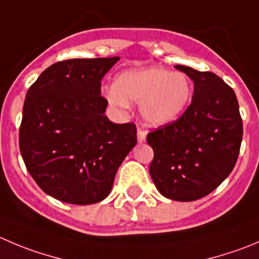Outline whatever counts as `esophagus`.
<instances>
[{"label": "esophagus", "instance_id": "esophagus-1", "mask_svg": "<svg viewBox=\"0 0 259 259\" xmlns=\"http://www.w3.org/2000/svg\"><path fill=\"white\" fill-rule=\"evenodd\" d=\"M146 131L139 128V130H137V140H139V142H144L145 140H146Z\"/></svg>", "mask_w": 259, "mask_h": 259}]
</instances>
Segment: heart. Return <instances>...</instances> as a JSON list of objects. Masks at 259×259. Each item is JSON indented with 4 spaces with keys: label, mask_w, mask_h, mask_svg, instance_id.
<instances>
[{
    "label": "heart",
    "mask_w": 259,
    "mask_h": 259,
    "mask_svg": "<svg viewBox=\"0 0 259 259\" xmlns=\"http://www.w3.org/2000/svg\"><path fill=\"white\" fill-rule=\"evenodd\" d=\"M193 86L183 72L160 67L130 70L119 73L105 98L117 108L128 102L140 103L142 119L151 125H165L178 119L189 105Z\"/></svg>",
    "instance_id": "b5f03b06"
}]
</instances>
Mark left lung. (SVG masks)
<instances>
[{"label": "left lung", "instance_id": "left-lung-1", "mask_svg": "<svg viewBox=\"0 0 259 259\" xmlns=\"http://www.w3.org/2000/svg\"><path fill=\"white\" fill-rule=\"evenodd\" d=\"M194 83L179 119L147 135L154 150L150 176L166 198L189 202L218 188L235 166L243 123L233 89L212 72L177 65Z\"/></svg>", "mask_w": 259, "mask_h": 259}]
</instances>
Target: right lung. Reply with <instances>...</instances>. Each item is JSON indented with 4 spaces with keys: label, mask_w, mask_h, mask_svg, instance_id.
Wrapping results in <instances>:
<instances>
[{
    "label": "right lung",
    "mask_w": 259,
    "mask_h": 259,
    "mask_svg": "<svg viewBox=\"0 0 259 259\" xmlns=\"http://www.w3.org/2000/svg\"><path fill=\"white\" fill-rule=\"evenodd\" d=\"M119 57L57 62L29 88L19 132L20 152L47 194L93 205L110 193L119 165L137 144L135 123L104 114L103 76Z\"/></svg>",
    "instance_id": "right-lung-1"
}]
</instances>
